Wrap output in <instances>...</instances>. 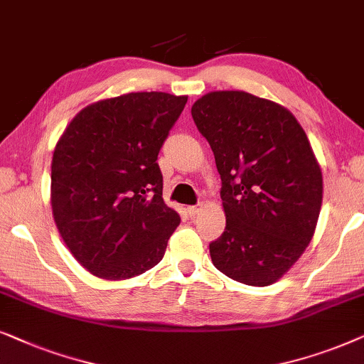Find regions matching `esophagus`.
<instances>
[{"instance_id":"obj_1","label":"esophagus","mask_w":364,"mask_h":364,"mask_svg":"<svg viewBox=\"0 0 364 364\" xmlns=\"http://www.w3.org/2000/svg\"><path fill=\"white\" fill-rule=\"evenodd\" d=\"M201 210H203L201 203H200V205H196V206H188V213H190V216H196Z\"/></svg>"}]
</instances>
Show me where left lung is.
I'll list each match as a JSON object with an SVG mask.
<instances>
[{"instance_id":"obj_1","label":"left lung","mask_w":364,"mask_h":364,"mask_svg":"<svg viewBox=\"0 0 364 364\" xmlns=\"http://www.w3.org/2000/svg\"><path fill=\"white\" fill-rule=\"evenodd\" d=\"M191 114L221 176L226 228L210 245L213 264L250 287L273 284L304 253L321 210L306 133L284 106L245 91H211Z\"/></svg>"}]
</instances>
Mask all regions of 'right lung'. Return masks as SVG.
Masks as SVG:
<instances>
[{"label": "right lung", "mask_w": 364, "mask_h": 364, "mask_svg": "<svg viewBox=\"0 0 364 364\" xmlns=\"http://www.w3.org/2000/svg\"><path fill=\"white\" fill-rule=\"evenodd\" d=\"M186 101L159 91L96 101L56 143L53 218L68 250L91 274L128 279L163 259L181 220L164 205L156 159Z\"/></svg>", "instance_id": "1"}]
</instances>
